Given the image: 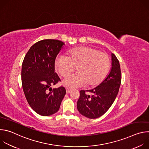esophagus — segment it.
Wrapping results in <instances>:
<instances>
[{
  "mask_svg": "<svg viewBox=\"0 0 149 149\" xmlns=\"http://www.w3.org/2000/svg\"><path fill=\"white\" fill-rule=\"evenodd\" d=\"M71 90H72L71 88H68V87L66 88V92H67V93H70L71 91Z\"/></svg>",
  "mask_w": 149,
  "mask_h": 149,
  "instance_id": "1",
  "label": "esophagus"
}]
</instances>
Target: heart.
I'll use <instances>...</instances> for the list:
<instances>
[{
  "label": "heart",
  "mask_w": 149,
  "mask_h": 149,
  "mask_svg": "<svg viewBox=\"0 0 149 149\" xmlns=\"http://www.w3.org/2000/svg\"><path fill=\"white\" fill-rule=\"evenodd\" d=\"M110 65L109 55L89 47L71 49L68 56L61 55L55 61V68L62 77L71 74L76 67L77 74L67 77L63 84L70 88L96 86L107 75Z\"/></svg>",
  "instance_id": "b5f03b06"
}]
</instances>
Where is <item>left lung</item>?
<instances>
[{
    "instance_id": "obj_1",
    "label": "left lung",
    "mask_w": 149,
    "mask_h": 149,
    "mask_svg": "<svg viewBox=\"0 0 149 149\" xmlns=\"http://www.w3.org/2000/svg\"><path fill=\"white\" fill-rule=\"evenodd\" d=\"M112 67L110 74L98 86L90 90H81L77 101L78 111L89 118H97L110 108L119 91L121 82L120 63L114 54H111ZM88 91L92 95H88Z\"/></svg>"
}]
</instances>
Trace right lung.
Wrapping results in <instances>:
<instances>
[{
	"mask_svg": "<svg viewBox=\"0 0 149 149\" xmlns=\"http://www.w3.org/2000/svg\"><path fill=\"white\" fill-rule=\"evenodd\" d=\"M63 45L56 39L38 41L30 48L23 61L22 88L31 107L40 116L56 113L66 94L62 86L50 87L61 81L55 72V61Z\"/></svg>",
	"mask_w": 149,
	"mask_h": 149,
	"instance_id": "1",
	"label": "right lung"
}]
</instances>
